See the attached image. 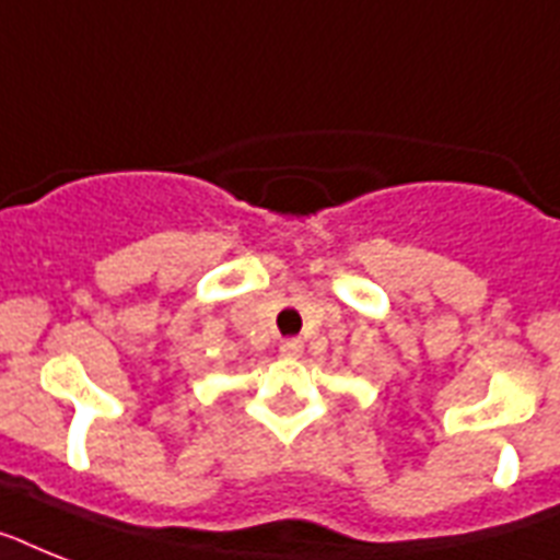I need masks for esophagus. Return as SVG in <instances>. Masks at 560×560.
<instances>
[{
  "label": "esophagus",
  "mask_w": 560,
  "mask_h": 560,
  "mask_svg": "<svg viewBox=\"0 0 560 560\" xmlns=\"http://www.w3.org/2000/svg\"><path fill=\"white\" fill-rule=\"evenodd\" d=\"M281 357H302L304 351V342L302 339H284V342L279 345Z\"/></svg>",
  "instance_id": "1"
}]
</instances>
